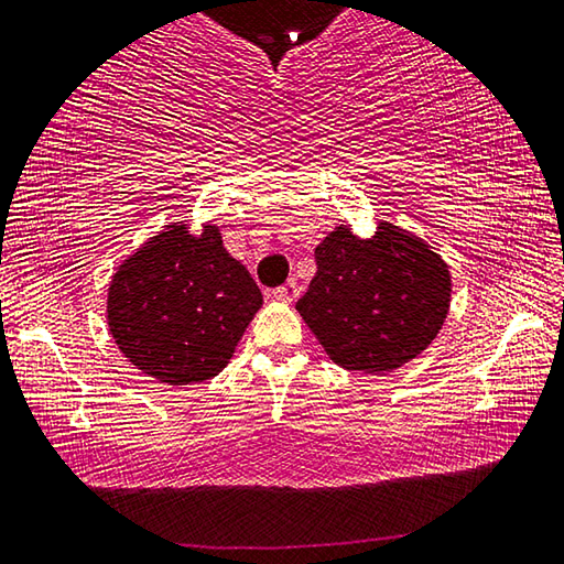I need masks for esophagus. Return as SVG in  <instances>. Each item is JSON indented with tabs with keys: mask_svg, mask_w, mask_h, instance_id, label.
I'll use <instances>...</instances> for the list:
<instances>
[{
	"mask_svg": "<svg viewBox=\"0 0 564 564\" xmlns=\"http://www.w3.org/2000/svg\"><path fill=\"white\" fill-rule=\"evenodd\" d=\"M299 291H301L299 283L296 281H289L285 285H281V289L273 291V299H279L283 303H291V301L299 299Z\"/></svg>",
	"mask_w": 564,
	"mask_h": 564,
	"instance_id": "1",
	"label": "esophagus"
}]
</instances>
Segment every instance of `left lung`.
I'll list each match as a JSON object with an SVG mask.
<instances>
[{
	"instance_id": "left-lung-1",
	"label": "left lung",
	"mask_w": 564,
	"mask_h": 564,
	"mask_svg": "<svg viewBox=\"0 0 564 564\" xmlns=\"http://www.w3.org/2000/svg\"><path fill=\"white\" fill-rule=\"evenodd\" d=\"M449 301L452 275L442 256L381 220L371 238L346 226L330 230L296 311L341 369L383 373L434 341Z\"/></svg>"
}]
</instances>
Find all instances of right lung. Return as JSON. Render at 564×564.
Returning a JSON list of instances; mask_svg holds the SVG:
<instances>
[{
    "label": "right lung",
    "instance_id": "obj_1",
    "mask_svg": "<svg viewBox=\"0 0 564 564\" xmlns=\"http://www.w3.org/2000/svg\"><path fill=\"white\" fill-rule=\"evenodd\" d=\"M263 306L218 226H165L124 258L107 291L110 334L132 366L173 387L218 377Z\"/></svg>",
    "mask_w": 564,
    "mask_h": 564
}]
</instances>
